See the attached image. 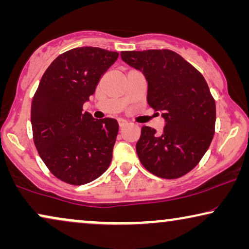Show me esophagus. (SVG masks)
<instances>
[{
	"mask_svg": "<svg viewBox=\"0 0 249 249\" xmlns=\"http://www.w3.org/2000/svg\"><path fill=\"white\" fill-rule=\"evenodd\" d=\"M118 122L120 127H124V125L128 124V121L124 120V119H118Z\"/></svg>",
	"mask_w": 249,
	"mask_h": 249,
	"instance_id": "obj_1",
	"label": "esophagus"
}]
</instances>
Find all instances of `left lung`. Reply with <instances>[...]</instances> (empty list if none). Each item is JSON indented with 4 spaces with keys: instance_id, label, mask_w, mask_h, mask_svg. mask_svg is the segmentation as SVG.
<instances>
[{
    "instance_id": "obj_1",
    "label": "left lung",
    "mask_w": 249,
    "mask_h": 249,
    "mask_svg": "<svg viewBox=\"0 0 249 249\" xmlns=\"http://www.w3.org/2000/svg\"><path fill=\"white\" fill-rule=\"evenodd\" d=\"M121 59L144 73L147 103L162 112V134L142 125L136 144L139 161L153 175L177 179L195 168L215 129V101L203 74L170 50L124 51Z\"/></svg>"
}]
</instances>
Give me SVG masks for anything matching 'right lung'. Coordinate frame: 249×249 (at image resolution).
<instances>
[{"label":"right lung","instance_id":"1","mask_svg":"<svg viewBox=\"0 0 249 249\" xmlns=\"http://www.w3.org/2000/svg\"><path fill=\"white\" fill-rule=\"evenodd\" d=\"M118 56L91 46L67 51L50 64L34 95V142L51 173L63 182L85 185L110 165L118 121L96 120L83 113V105Z\"/></svg>","mask_w":249,"mask_h":249}]
</instances>
